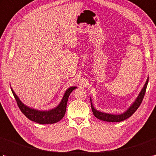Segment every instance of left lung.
<instances>
[{"instance_id":"left-lung-1","label":"left lung","mask_w":156,"mask_h":156,"mask_svg":"<svg viewBox=\"0 0 156 156\" xmlns=\"http://www.w3.org/2000/svg\"><path fill=\"white\" fill-rule=\"evenodd\" d=\"M148 81H149V77H147V80L145 82L144 87L142 88L140 92L139 93L137 98H135V100L133 101V103L130 105V107H129L127 110L120 114L107 113V112H104L97 110V109L94 107L93 104H92V99L90 97L91 108H92V112H93L94 115L98 119H100V120L107 121V122H120V121L125 120V119H128L129 117H130L131 116L137 111V109L139 108V107H140L142 101H143L145 91H146V88L147 86Z\"/></svg>"}]
</instances>
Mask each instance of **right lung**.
<instances>
[{
  "mask_svg": "<svg viewBox=\"0 0 156 156\" xmlns=\"http://www.w3.org/2000/svg\"><path fill=\"white\" fill-rule=\"evenodd\" d=\"M77 88V87H71L68 88L64 92L62 100L58 106L49 110H39L37 108L29 107L25 105L20 100L18 96L11 87L13 96L17 102L20 110L29 120L38 122L39 124H53L59 121L64 117L66 111L68 99L71 92Z\"/></svg>",
  "mask_w": 156,
  "mask_h": 156,
  "instance_id": "obj_1",
  "label": "right lung"
}]
</instances>
